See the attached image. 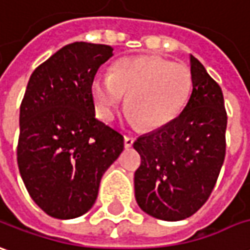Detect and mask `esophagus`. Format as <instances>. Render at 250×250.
<instances>
[{"label": "esophagus", "instance_id": "1", "mask_svg": "<svg viewBox=\"0 0 250 250\" xmlns=\"http://www.w3.org/2000/svg\"><path fill=\"white\" fill-rule=\"evenodd\" d=\"M134 144V138L132 137H125V149H130Z\"/></svg>", "mask_w": 250, "mask_h": 250}]
</instances>
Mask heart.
Instances as JSON below:
<instances>
[{"label": "heart", "instance_id": "1", "mask_svg": "<svg viewBox=\"0 0 250 250\" xmlns=\"http://www.w3.org/2000/svg\"><path fill=\"white\" fill-rule=\"evenodd\" d=\"M193 87L188 65L138 56L123 59L113 72H100L91 83L98 115L112 120L127 96V120L145 128H160L185 108Z\"/></svg>", "mask_w": 250, "mask_h": 250}]
</instances>
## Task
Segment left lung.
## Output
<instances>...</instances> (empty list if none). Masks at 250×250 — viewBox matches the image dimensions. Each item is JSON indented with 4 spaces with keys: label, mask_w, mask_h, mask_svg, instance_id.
<instances>
[{
    "label": "left lung",
    "mask_w": 250,
    "mask_h": 250,
    "mask_svg": "<svg viewBox=\"0 0 250 250\" xmlns=\"http://www.w3.org/2000/svg\"><path fill=\"white\" fill-rule=\"evenodd\" d=\"M190 72L193 90L181 115L134 142L141 156L135 200L147 215L167 222L189 218L207 203L226 156L222 89L193 56Z\"/></svg>",
    "instance_id": "8db88e82"
}]
</instances>
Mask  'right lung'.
I'll return each instance as SVG.
<instances>
[{"label": "right lung", "instance_id": "obj_1", "mask_svg": "<svg viewBox=\"0 0 250 250\" xmlns=\"http://www.w3.org/2000/svg\"><path fill=\"white\" fill-rule=\"evenodd\" d=\"M113 56L108 45L74 42L30 76L20 105L18 166L25 189L56 219L94 205L104 172L125 147L123 135L96 118L91 83Z\"/></svg>", "mask_w": 250, "mask_h": 250}]
</instances>
